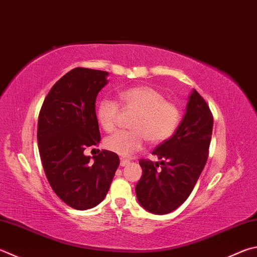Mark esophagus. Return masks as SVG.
<instances>
[{"label": "esophagus", "mask_w": 257, "mask_h": 257, "mask_svg": "<svg viewBox=\"0 0 257 257\" xmlns=\"http://www.w3.org/2000/svg\"><path fill=\"white\" fill-rule=\"evenodd\" d=\"M130 163V161L129 160H127V158H120V165L121 166H125V165H128Z\"/></svg>", "instance_id": "1"}]
</instances>
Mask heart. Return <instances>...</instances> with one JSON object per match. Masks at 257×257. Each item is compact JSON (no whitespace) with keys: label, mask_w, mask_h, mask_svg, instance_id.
<instances>
[{"label":"heart","mask_w":257,"mask_h":257,"mask_svg":"<svg viewBox=\"0 0 257 257\" xmlns=\"http://www.w3.org/2000/svg\"><path fill=\"white\" fill-rule=\"evenodd\" d=\"M124 110L136 112L129 132H118L106 137L104 147L121 156L133 155L143 148L146 139L153 145L162 144L173 136L180 123L181 112L174 102L165 99L161 91L152 86L138 85L123 90L119 94ZM120 114L119 103L102 99L96 106V118L102 129L113 132Z\"/></svg>","instance_id":"heart-1"}]
</instances>
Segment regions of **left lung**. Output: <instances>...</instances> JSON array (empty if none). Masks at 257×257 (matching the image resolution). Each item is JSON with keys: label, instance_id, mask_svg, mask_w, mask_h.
I'll return each mask as SVG.
<instances>
[{"label": "left lung", "instance_id": "8db88e82", "mask_svg": "<svg viewBox=\"0 0 257 257\" xmlns=\"http://www.w3.org/2000/svg\"><path fill=\"white\" fill-rule=\"evenodd\" d=\"M213 116L206 100L193 90L186 112L171 138L154 149L161 162L139 161L143 176L136 185L141 206L155 214L179 208L192 192L206 165Z\"/></svg>", "mask_w": 257, "mask_h": 257}]
</instances>
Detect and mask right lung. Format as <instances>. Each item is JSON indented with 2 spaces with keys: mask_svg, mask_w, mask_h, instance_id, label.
<instances>
[{
  "mask_svg": "<svg viewBox=\"0 0 257 257\" xmlns=\"http://www.w3.org/2000/svg\"><path fill=\"white\" fill-rule=\"evenodd\" d=\"M108 72L76 67L51 87L41 105L37 141L47 180L59 199L76 210L91 209L105 198L120 164L116 154L84 155L101 141L95 100Z\"/></svg>",
  "mask_w": 257,
  "mask_h": 257,
  "instance_id": "1",
  "label": "right lung"
}]
</instances>
